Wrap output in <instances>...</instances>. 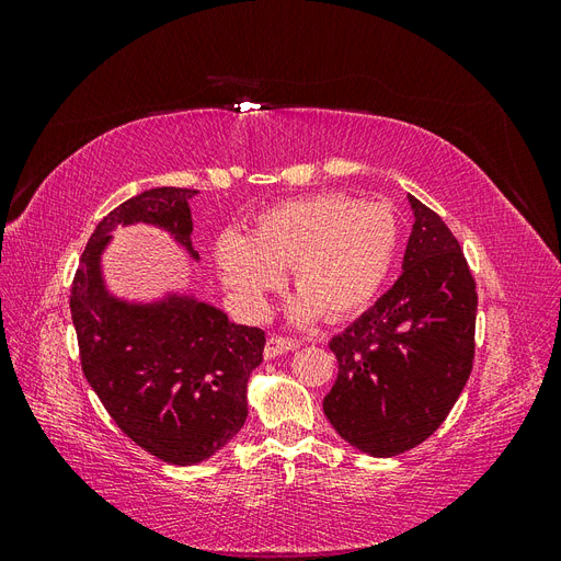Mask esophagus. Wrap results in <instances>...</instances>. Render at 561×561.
I'll return each instance as SVG.
<instances>
[{
    "label": "esophagus",
    "mask_w": 561,
    "mask_h": 561,
    "mask_svg": "<svg viewBox=\"0 0 561 561\" xmlns=\"http://www.w3.org/2000/svg\"><path fill=\"white\" fill-rule=\"evenodd\" d=\"M299 346H301V344L297 342V339H287V336H278V334H274V336H268V339H266L264 358H266V360H271V358H278V355L290 353V351H295V348H299Z\"/></svg>",
    "instance_id": "34e87169"
}]
</instances>
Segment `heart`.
<instances>
[{"label": "heart", "instance_id": "1", "mask_svg": "<svg viewBox=\"0 0 561 561\" xmlns=\"http://www.w3.org/2000/svg\"><path fill=\"white\" fill-rule=\"evenodd\" d=\"M400 243L398 219L386 203H358L344 194L280 201L262 210L241 236L225 231L213 257L219 278L243 307L262 316L266 299L293 268L301 293L297 320H330L367 309L386 283Z\"/></svg>", "mask_w": 561, "mask_h": 561}]
</instances>
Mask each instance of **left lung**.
<instances>
[{
  "instance_id": "8db88e82",
  "label": "left lung",
  "mask_w": 561,
  "mask_h": 561,
  "mask_svg": "<svg viewBox=\"0 0 561 561\" xmlns=\"http://www.w3.org/2000/svg\"><path fill=\"white\" fill-rule=\"evenodd\" d=\"M414 225L402 274L330 348L339 375L322 400L339 437L388 458L431 437L470 377L474 278L443 217L412 194Z\"/></svg>"
}]
</instances>
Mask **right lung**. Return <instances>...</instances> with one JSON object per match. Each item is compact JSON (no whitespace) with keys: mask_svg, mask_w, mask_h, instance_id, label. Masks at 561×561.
I'll use <instances>...</instances> for the list:
<instances>
[{"mask_svg":"<svg viewBox=\"0 0 561 561\" xmlns=\"http://www.w3.org/2000/svg\"><path fill=\"white\" fill-rule=\"evenodd\" d=\"M196 194L157 186L114 208L81 254L70 297L81 369L95 396L135 445L173 466L206 461L243 428L248 379L266 336L186 293L154 301L112 295L103 252L116 227L149 225L198 262L190 210Z\"/></svg>","mask_w":561,"mask_h":561,"instance_id":"right-lung-1","label":"right lung"}]
</instances>
